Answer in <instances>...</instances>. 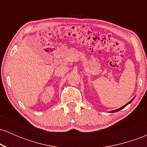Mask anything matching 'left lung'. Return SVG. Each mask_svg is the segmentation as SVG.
Segmentation results:
<instances>
[{
  "instance_id": "1",
  "label": "left lung",
  "mask_w": 147,
  "mask_h": 147,
  "mask_svg": "<svg viewBox=\"0 0 147 147\" xmlns=\"http://www.w3.org/2000/svg\"><path fill=\"white\" fill-rule=\"evenodd\" d=\"M134 98H135V97H133V98L132 99H131V101H130V102H128V103H127V104H125V105H124V106H122V107H121V108H119V109H116V110H114V111H110V113H115V112H117V111H119L122 110V109H124V107H126V106H127V105H128V104H130V103H131V102H132V101L133 100V99H134Z\"/></svg>"
}]
</instances>
